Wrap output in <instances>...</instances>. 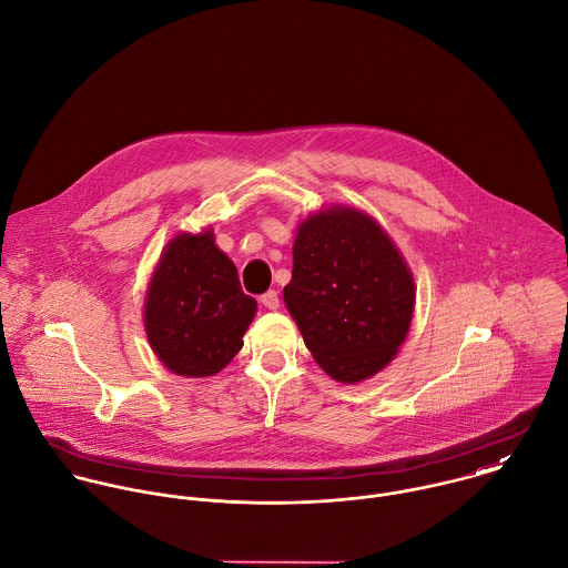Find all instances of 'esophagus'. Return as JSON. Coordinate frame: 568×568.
Wrapping results in <instances>:
<instances>
[{
    "label": "esophagus",
    "instance_id": "1",
    "mask_svg": "<svg viewBox=\"0 0 568 568\" xmlns=\"http://www.w3.org/2000/svg\"><path fill=\"white\" fill-rule=\"evenodd\" d=\"M260 302H262V306L268 308V311L280 308V295H277V291H266V293L260 297Z\"/></svg>",
    "mask_w": 568,
    "mask_h": 568
}]
</instances>
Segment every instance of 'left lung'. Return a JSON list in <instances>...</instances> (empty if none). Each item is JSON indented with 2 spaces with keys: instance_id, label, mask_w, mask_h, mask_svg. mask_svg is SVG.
I'll list each match as a JSON object with an SVG mask.
<instances>
[{
  "instance_id": "1",
  "label": "left lung",
  "mask_w": 568,
  "mask_h": 568,
  "mask_svg": "<svg viewBox=\"0 0 568 568\" xmlns=\"http://www.w3.org/2000/svg\"><path fill=\"white\" fill-rule=\"evenodd\" d=\"M414 277L377 220L333 204L304 217L284 304L306 348L342 383L375 377L405 342Z\"/></svg>"
}]
</instances>
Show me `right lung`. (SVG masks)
<instances>
[{"label": "right lung", "instance_id": "right-lung-1", "mask_svg": "<svg viewBox=\"0 0 568 568\" xmlns=\"http://www.w3.org/2000/svg\"><path fill=\"white\" fill-rule=\"evenodd\" d=\"M257 302L242 293L235 264L213 231L174 235L152 273L143 322L150 346L179 377L220 373L240 353Z\"/></svg>", "mask_w": 568, "mask_h": 568}]
</instances>
